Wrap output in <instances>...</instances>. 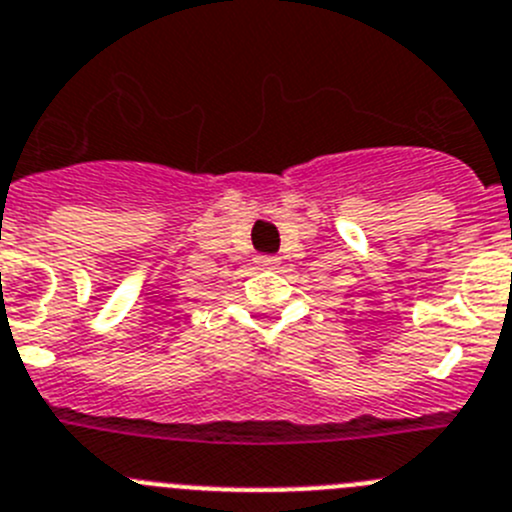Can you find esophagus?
Returning a JSON list of instances; mask_svg holds the SVG:
<instances>
[{"mask_svg": "<svg viewBox=\"0 0 512 512\" xmlns=\"http://www.w3.org/2000/svg\"><path fill=\"white\" fill-rule=\"evenodd\" d=\"M279 261V256H256L253 264L259 266V269H274V266H279Z\"/></svg>", "mask_w": 512, "mask_h": 512, "instance_id": "obj_1", "label": "esophagus"}]
</instances>
